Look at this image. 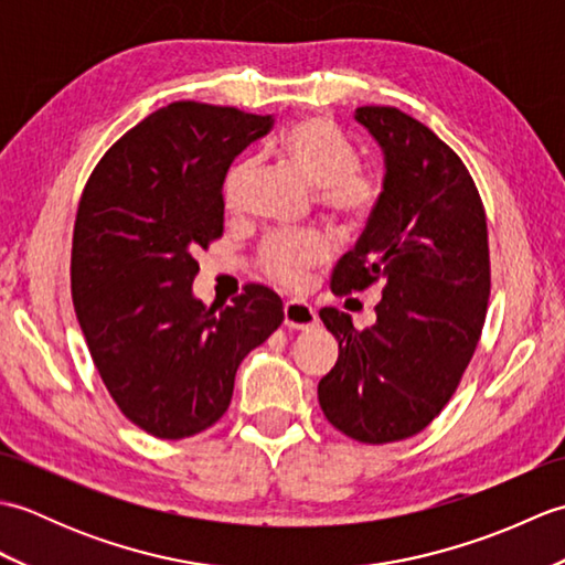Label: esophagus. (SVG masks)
<instances>
[{
	"instance_id": "esophagus-1",
	"label": "esophagus",
	"mask_w": 565,
	"mask_h": 565,
	"mask_svg": "<svg viewBox=\"0 0 565 565\" xmlns=\"http://www.w3.org/2000/svg\"><path fill=\"white\" fill-rule=\"evenodd\" d=\"M284 326L291 330H308L318 326V313L308 303L289 301L284 306Z\"/></svg>"
}]
</instances>
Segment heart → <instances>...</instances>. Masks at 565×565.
<instances>
[{"label":"heart","mask_w":565,"mask_h":565,"mask_svg":"<svg viewBox=\"0 0 565 565\" xmlns=\"http://www.w3.org/2000/svg\"><path fill=\"white\" fill-rule=\"evenodd\" d=\"M279 152L318 186V196L334 221L359 225L369 218L381 196V179L366 164L356 162V150L342 130L328 118L310 116L286 130ZM257 164L239 160L223 179V206L239 213L245 206ZM332 245L326 235H271L257 252V267L264 279L284 291L303 289L310 271L330 257Z\"/></svg>","instance_id":"heart-1"}]
</instances>
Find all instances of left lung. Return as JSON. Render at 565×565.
Listing matches in <instances>:
<instances>
[{
  "mask_svg": "<svg viewBox=\"0 0 565 565\" xmlns=\"http://www.w3.org/2000/svg\"><path fill=\"white\" fill-rule=\"evenodd\" d=\"M354 118L381 146L386 177L330 284L338 296L369 286L383 296L366 330L320 310L340 356L318 401L342 435L388 444L423 431L471 362L490 296L488 225L473 177L425 124L393 106H359Z\"/></svg>",
  "mask_w": 565,
  "mask_h": 565,
  "instance_id": "8db88e82",
  "label": "left lung"
}]
</instances>
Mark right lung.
Instances as JSON below:
<instances>
[{"instance_id":"1","label":"right lung","mask_w":565,"mask_h":565,"mask_svg":"<svg viewBox=\"0 0 565 565\" xmlns=\"http://www.w3.org/2000/svg\"><path fill=\"white\" fill-rule=\"evenodd\" d=\"M271 116L174 102L106 150L72 233V303L106 391L130 423L184 439L218 423L239 362L281 326V298L247 284L206 308L194 255L223 235V179Z\"/></svg>"}]
</instances>
